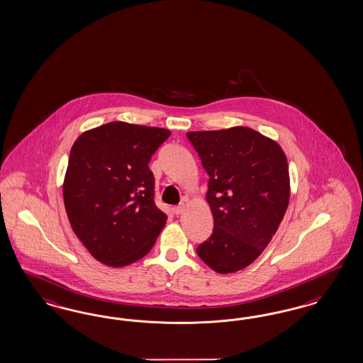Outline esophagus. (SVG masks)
<instances>
[{"label":"esophagus","mask_w":363,"mask_h":363,"mask_svg":"<svg viewBox=\"0 0 363 363\" xmlns=\"http://www.w3.org/2000/svg\"><path fill=\"white\" fill-rule=\"evenodd\" d=\"M184 209H185V203L182 202L181 205H178V206H175L174 213L178 216V214H181V213L184 212Z\"/></svg>","instance_id":"esophagus-1"}]
</instances>
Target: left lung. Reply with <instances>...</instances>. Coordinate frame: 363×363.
I'll return each mask as SVG.
<instances>
[{
  "label": "left lung",
  "mask_w": 363,
  "mask_h": 363,
  "mask_svg": "<svg viewBox=\"0 0 363 363\" xmlns=\"http://www.w3.org/2000/svg\"><path fill=\"white\" fill-rule=\"evenodd\" d=\"M186 137L209 175L214 220L197 255L218 274L244 269L267 248L287 211V157L275 140L242 125Z\"/></svg>",
  "instance_id": "obj_1"
}]
</instances>
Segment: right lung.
I'll return each instance as SVG.
<instances>
[{
  "mask_svg": "<svg viewBox=\"0 0 363 363\" xmlns=\"http://www.w3.org/2000/svg\"><path fill=\"white\" fill-rule=\"evenodd\" d=\"M170 134L111 122L76 139L64 177V206L76 236L100 263L125 267L155 244L167 216L155 206L149 162Z\"/></svg>",
  "mask_w": 363,
  "mask_h": 363,
  "instance_id": "obj_1",
  "label": "right lung"
}]
</instances>
